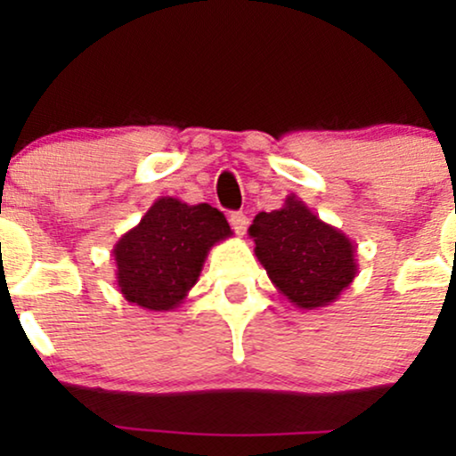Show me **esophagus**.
<instances>
[{
	"label": "esophagus",
	"instance_id": "1",
	"mask_svg": "<svg viewBox=\"0 0 456 456\" xmlns=\"http://www.w3.org/2000/svg\"><path fill=\"white\" fill-rule=\"evenodd\" d=\"M233 232L238 233V235H244L246 233V218H238V221H235Z\"/></svg>",
	"mask_w": 456,
	"mask_h": 456
}]
</instances>
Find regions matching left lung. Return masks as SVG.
<instances>
[{"instance_id": "1", "label": "left lung", "mask_w": 456, "mask_h": 456, "mask_svg": "<svg viewBox=\"0 0 456 456\" xmlns=\"http://www.w3.org/2000/svg\"><path fill=\"white\" fill-rule=\"evenodd\" d=\"M248 232L257 244L282 248V253H289L291 257L311 248V244L322 235L317 218L305 203L294 201V197H287L279 206L259 212L250 223Z\"/></svg>"}]
</instances>
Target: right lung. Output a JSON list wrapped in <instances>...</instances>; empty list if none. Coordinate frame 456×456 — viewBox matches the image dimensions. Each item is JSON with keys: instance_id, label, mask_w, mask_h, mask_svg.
Here are the masks:
<instances>
[{"instance_id": "1", "label": "right lung", "mask_w": 456, "mask_h": 456, "mask_svg": "<svg viewBox=\"0 0 456 456\" xmlns=\"http://www.w3.org/2000/svg\"><path fill=\"white\" fill-rule=\"evenodd\" d=\"M137 232L150 248L162 257H197L203 253L208 238L224 232V224L208 203H182L175 199H160L141 218ZM227 235V233H224Z\"/></svg>"}]
</instances>
